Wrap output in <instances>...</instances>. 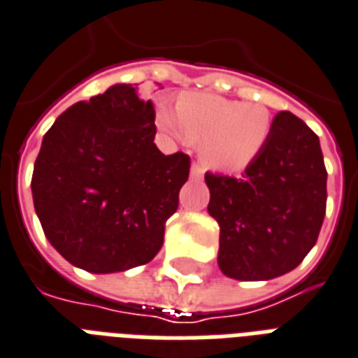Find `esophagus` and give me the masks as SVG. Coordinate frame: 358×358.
<instances>
[{"mask_svg": "<svg viewBox=\"0 0 358 358\" xmlns=\"http://www.w3.org/2000/svg\"><path fill=\"white\" fill-rule=\"evenodd\" d=\"M191 178L193 180L203 178V169H201V165H197V163H193V165H191Z\"/></svg>", "mask_w": 358, "mask_h": 358, "instance_id": "esophagus-1", "label": "esophagus"}]
</instances>
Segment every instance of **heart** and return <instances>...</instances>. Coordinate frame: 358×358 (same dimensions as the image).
<instances>
[{"label":"heart","mask_w":358,"mask_h":358,"mask_svg":"<svg viewBox=\"0 0 358 358\" xmlns=\"http://www.w3.org/2000/svg\"><path fill=\"white\" fill-rule=\"evenodd\" d=\"M155 124L184 143L199 144L203 165L217 173H240L257 159L272 135V114L261 103H242L217 94L185 92L176 108L157 101Z\"/></svg>","instance_id":"heart-1"}]
</instances>
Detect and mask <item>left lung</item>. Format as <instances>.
Returning a JSON list of instances; mask_svg holds the SVG:
<instances>
[{
	"label": "left lung",
	"mask_w": 358,
	"mask_h": 358,
	"mask_svg": "<svg viewBox=\"0 0 358 358\" xmlns=\"http://www.w3.org/2000/svg\"><path fill=\"white\" fill-rule=\"evenodd\" d=\"M208 214L220 225L217 264L227 278L263 282L296 268L315 242L327 208L319 136L280 113L268 144L242 178L206 173Z\"/></svg>",
	"instance_id": "left-lung-1"
}]
</instances>
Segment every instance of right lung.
I'll use <instances>...</instances> for the list:
<instances>
[{
	"instance_id": "right-lung-1",
	"label": "right lung",
	"mask_w": 358,
	"mask_h": 358,
	"mask_svg": "<svg viewBox=\"0 0 358 358\" xmlns=\"http://www.w3.org/2000/svg\"><path fill=\"white\" fill-rule=\"evenodd\" d=\"M154 138V105L131 84L78 101L46 131L31 195L45 236L71 264L113 274L161 250L189 157L161 154Z\"/></svg>"
}]
</instances>
